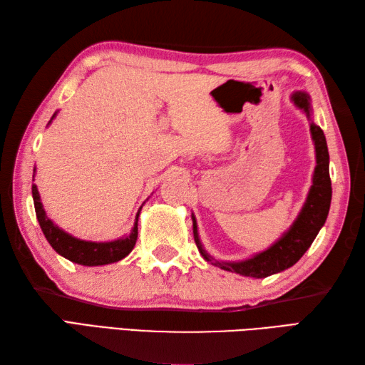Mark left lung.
Listing matches in <instances>:
<instances>
[{
  "mask_svg": "<svg viewBox=\"0 0 365 365\" xmlns=\"http://www.w3.org/2000/svg\"><path fill=\"white\" fill-rule=\"evenodd\" d=\"M292 102L294 106L306 113L311 119L312 108L311 97L306 92H293ZM311 135L315 144V158L317 166L314 170L312 187L309 190V195L304 205H302L298 218L294 220L292 227L277 240L274 245H271L267 251L255 254L254 257L242 262H218L207 254V251L200 245L197 235L196 220L192 218V232H195V242L197 245L199 252L207 262H212L213 265L221 269L232 271V273L250 276V277H267L271 274L281 273V271L293 267L304 252L311 247L317 234L323 227L324 221L328 218L329 205H331V178H329V153L323 130L311 122Z\"/></svg>",
  "mask_w": 365,
  "mask_h": 365,
  "instance_id": "left-lung-1",
  "label": "left lung"
}]
</instances>
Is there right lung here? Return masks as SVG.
<instances>
[{
  "mask_svg": "<svg viewBox=\"0 0 365 365\" xmlns=\"http://www.w3.org/2000/svg\"><path fill=\"white\" fill-rule=\"evenodd\" d=\"M34 173H36V168H34ZM33 199H34L37 221L41 224V229L43 232L46 242L51 245L53 250L58 254H61L63 257L68 259L71 262L78 263V265L98 267V265H108V263L119 262L123 257H127L136 245L139 212L136 215L135 226L131 229L130 235L114 240V242H105V243L84 242V240L75 238L71 234L64 232L63 229H59L56 224L46 216L41 202V195H38L36 185H33Z\"/></svg>",
  "mask_w": 365,
  "mask_h": 365,
  "instance_id": "obj_1",
  "label": "right lung"
}]
</instances>
